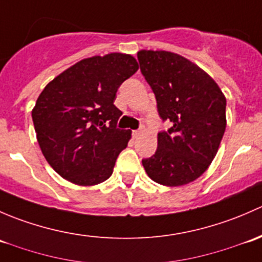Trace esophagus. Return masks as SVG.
Masks as SVG:
<instances>
[{"label": "esophagus", "mask_w": 262, "mask_h": 262, "mask_svg": "<svg viewBox=\"0 0 262 262\" xmlns=\"http://www.w3.org/2000/svg\"><path fill=\"white\" fill-rule=\"evenodd\" d=\"M141 129H137V130H133V132H132V134H133V137H134V138H138V137H139V134H141Z\"/></svg>", "instance_id": "esophagus-1"}]
</instances>
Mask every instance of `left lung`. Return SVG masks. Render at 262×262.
Returning a JSON list of instances; mask_svg holds the SVG:
<instances>
[{"instance_id": "8db88e82", "label": "left lung", "mask_w": 262, "mask_h": 262, "mask_svg": "<svg viewBox=\"0 0 262 262\" xmlns=\"http://www.w3.org/2000/svg\"><path fill=\"white\" fill-rule=\"evenodd\" d=\"M141 72L152 89L162 121L155 155L142 163L153 181L180 186L205 172L226 130V97L196 64L165 50L138 52Z\"/></svg>"}]
</instances>
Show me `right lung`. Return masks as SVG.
I'll return each mask as SVG.
<instances>
[{
    "instance_id": "obj_1",
    "label": "right lung",
    "mask_w": 262,
    "mask_h": 262,
    "mask_svg": "<svg viewBox=\"0 0 262 262\" xmlns=\"http://www.w3.org/2000/svg\"><path fill=\"white\" fill-rule=\"evenodd\" d=\"M132 55L112 53L76 63L49 82L31 116L44 157L63 179L96 185L112 176L130 130L118 128L116 91L138 71Z\"/></svg>"
}]
</instances>
